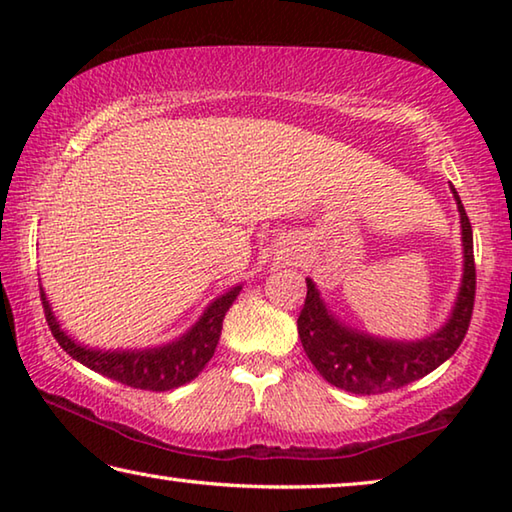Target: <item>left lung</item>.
I'll use <instances>...</instances> for the list:
<instances>
[{
	"instance_id": "obj_1",
	"label": "left lung",
	"mask_w": 512,
	"mask_h": 512,
	"mask_svg": "<svg viewBox=\"0 0 512 512\" xmlns=\"http://www.w3.org/2000/svg\"><path fill=\"white\" fill-rule=\"evenodd\" d=\"M452 194L461 212L463 282L447 323L427 339L391 341L357 332L327 309L316 284L307 277V298L298 316V334L309 361L332 386L354 395L395 391L429 375L463 343L474 309L476 268L472 225L454 187Z\"/></svg>"
}]
</instances>
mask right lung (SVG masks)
I'll return each instance as SVG.
<instances>
[{
  "instance_id": "obj_1",
  "label": "right lung",
  "mask_w": 512,
  "mask_h": 512,
  "mask_svg": "<svg viewBox=\"0 0 512 512\" xmlns=\"http://www.w3.org/2000/svg\"><path fill=\"white\" fill-rule=\"evenodd\" d=\"M239 291L241 287H232L221 298H216L203 311V316L196 320V325L180 336L178 341L149 350H94L88 345L76 343L72 336H67L60 329L42 287L40 300L42 307H45L51 334L69 357L81 361L83 366H88L94 372L119 381V384L160 393L187 384L207 366V361L212 359L216 350V343H219L225 311L237 300Z\"/></svg>"
}]
</instances>
